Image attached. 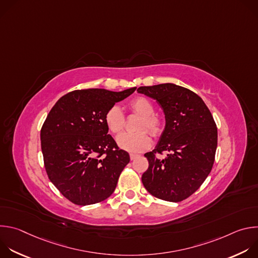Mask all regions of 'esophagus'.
I'll use <instances>...</instances> for the list:
<instances>
[{
    "label": "esophagus",
    "instance_id": "obj_1",
    "mask_svg": "<svg viewBox=\"0 0 258 258\" xmlns=\"http://www.w3.org/2000/svg\"><path fill=\"white\" fill-rule=\"evenodd\" d=\"M130 157H131V160H134V159H136V158L138 157V155H137V154H134V153H131V154H130Z\"/></svg>",
    "mask_w": 258,
    "mask_h": 258
}]
</instances>
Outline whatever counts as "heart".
<instances>
[{"label":"heart","mask_w":258,"mask_h":258,"mask_svg":"<svg viewBox=\"0 0 258 258\" xmlns=\"http://www.w3.org/2000/svg\"><path fill=\"white\" fill-rule=\"evenodd\" d=\"M128 107L131 111L141 116L137 125V133H122L117 139L119 148L128 152H142L148 149L151 145L149 133L157 138L163 133L164 123L162 119L156 115L153 103L146 97H137L133 99ZM104 121L110 133L118 134L122 131L125 123V116L119 106L113 105L110 107L104 116Z\"/></svg>","instance_id":"heart-1"}]
</instances>
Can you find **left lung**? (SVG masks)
I'll return each instance as SVG.
<instances>
[{
	"mask_svg": "<svg viewBox=\"0 0 258 258\" xmlns=\"http://www.w3.org/2000/svg\"><path fill=\"white\" fill-rule=\"evenodd\" d=\"M139 93L158 102L165 128L142 175L146 190L158 199L179 202L194 194L211 171L217 146V127L209 109L194 92L173 84L140 87ZM167 152L165 159L159 154Z\"/></svg>",
	"mask_w": 258,
	"mask_h": 258,
	"instance_id": "8db88e82",
	"label": "left lung"
}]
</instances>
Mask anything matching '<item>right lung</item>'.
I'll return each mask as SVG.
<instances>
[{
  "label": "right lung",
  "mask_w": 258,
  "mask_h": 258,
  "mask_svg": "<svg viewBox=\"0 0 258 258\" xmlns=\"http://www.w3.org/2000/svg\"><path fill=\"white\" fill-rule=\"evenodd\" d=\"M136 89L76 90L51 109L41 130L44 164L53 185L70 202L95 204L114 192L130 155L108 135L104 116Z\"/></svg>",
  "instance_id": "1"
}]
</instances>
